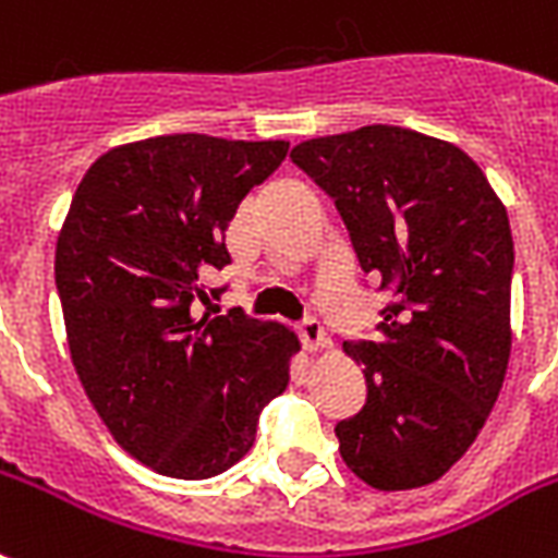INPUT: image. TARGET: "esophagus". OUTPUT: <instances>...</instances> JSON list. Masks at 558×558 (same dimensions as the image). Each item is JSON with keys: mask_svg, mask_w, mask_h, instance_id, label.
<instances>
[{"mask_svg": "<svg viewBox=\"0 0 558 558\" xmlns=\"http://www.w3.org/2000/svg\"><path fill=\"white\" fill-rule=\"evenodd\" d=\"M298 336H301V345H304V351H310V354H316V351L327 348L325 327L318 325L316 318L301 322V327H298Z\"/></svg>", "mask_w": 558, "mask_h": 558, "instance_id": "obj_1", "label": "esophagus"}]
</instances>
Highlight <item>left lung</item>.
<instances>
[{"mask_svg":"<svg viewBox=\"0 0 558 558\" xmlns=\"http://www.w3.org/2000/svg\"><path fill=\"white\" fill-rule=\"evenodd\" d=\"M348 228L365 275L392 289L363 365L365 407L336 424L339 453L380 492L430 486L483 430L504 386L512 325V231L471 157L398 125L292 148Z\"/></svg>","mask_w":558,"mask_h":558,"instance_id":"1","label":"left lung"}]
</instances>
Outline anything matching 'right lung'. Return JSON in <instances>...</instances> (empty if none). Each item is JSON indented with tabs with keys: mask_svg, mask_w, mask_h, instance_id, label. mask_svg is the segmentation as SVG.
<instances>
[{
	"mask_svg": "<svg viewBox=\"0 0 558 558\" xmlns=\"http://www.w3.org/2000/svg\"><path fill=\"white\" fill-rule=\"evenodd\" d=\"M287 148L207 134L140 140L101 155L72 195L54 248L72 365L119 448L157 474L228 471L287 389L301 351L289 327L193 313L195 298L207 301L204 271L231 263L233 213Z\"/></svg>",
	"mask_w": 558,
	"mask_h": 558,
	"instance_id": "obj_1",
	"label": "right lung"
}]
</instances>
